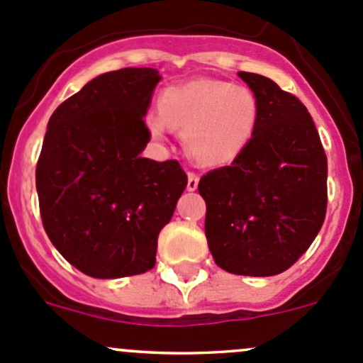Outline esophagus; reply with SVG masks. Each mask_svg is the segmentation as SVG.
<instances>
[{
  "label": "esophagus",
  "instance_id": "obj_1",
  "mask_svg": "<svg viewBox=\"0 0 363 363\" xmlns=\"http://www.w3.org/2000/svg\"><path fill=\"white\" fill-rule=\"evenodd\" d=\"M199 174H195V172H188V191H195L196 188H199Z\"/></svg>",
  "mask_w": 363,
  "mask_h": 363
}]
</instances>
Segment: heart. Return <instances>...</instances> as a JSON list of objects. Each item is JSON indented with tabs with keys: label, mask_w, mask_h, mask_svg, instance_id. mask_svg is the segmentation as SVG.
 <instances>
[{
	"label": "heart",
	"mask_w": 363,
	"mask_h": 363,
	"mask_svg": "<svg viewBox=\"0 0 363 363\" xmlns=\"http://www.w3.org/2000/svg\"><path fill=\"white\" fill-rule=\"evenodd\" d=\"M259 119V104L247 86L219 79H196L168 87L160 111L145 113L155 138L168 128L182 130L186 151L202 164L230 163L250 145Z\"/></svg>",
	"instance_id": "b5f03b06"
}]
</instances>
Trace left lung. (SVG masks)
Segmentation results:
<instances>
[{
  "mask_svg": "<svg viewBox=\"0 0 363 363\" xmlns=\"http://www.w3.org/2000/svg\"><path fill=\"white\" fill-rule=\"evenodd\" d=\"M237 75L258 98V128L232 164L200 179L205 237L226 272L276 276L309 250L323 225L327 156L298 98L258 73Z\"/></svg>",
  "mask_w": 363,
  "mask_h": 363,
  "instance_id": "1",
  "label": "left lung"
}]
</instances>
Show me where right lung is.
Segmentation results:
<instances>
[{
    "mask_svg": "<svg viewBox=\"0 0 363 363\" xmlns=\"http://www.w3.org/2000/svg\"><path fill=\"white\" fill-rule=\"evenodd\" d=\"M155 68L104 73L50 116L36 163L40 216L67 262L98 279L156 265L158 235L188 175L177 160L140 158Z\"/></svg>",
    "mask_w": 363,
    "mask_h": 363,
    "instance_id": "1",
    "label": "right lung"
}]
</instances>
